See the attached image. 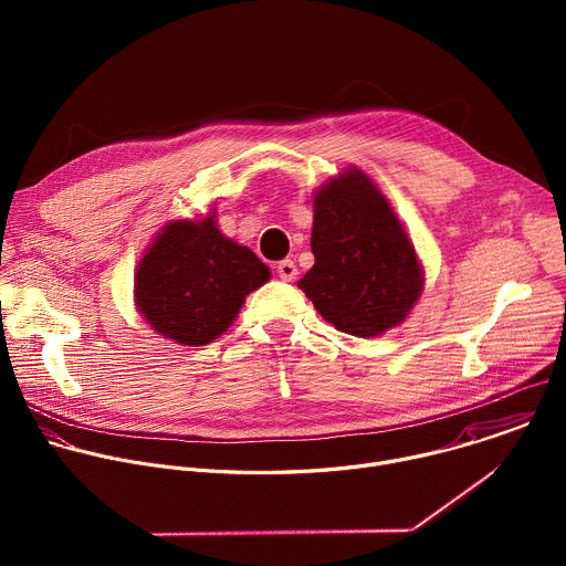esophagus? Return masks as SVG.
<instances>
[{
    "mask_svg": "<svg viewBox=\"0 0 566 566\" xmlns=\"http://www.w3.org/2000/svg\"><path fill=\"white\" fill-rule=\"evenodd\" d=\"M277 275H280L284 282L295 280V275H297V266H295V262H293V260H282V262L277 264Z\"/></svg>",
    "mask_w": 566,
    "mask_h": 566,
    "instance_id": "34e87169",
    "label": "esophagus"
}]
</instances>
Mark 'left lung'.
Returning <instances> with one entry per match:
<instances>
[{"mask_svg":"<svg viewBox=\"0 0 566 566\" xmlns=\"http://www.w3.org/2000/svg\"><path fill=\"white\" fill-rule=\"evenodd\" d=\"M311 251L315 264L297 286L343 334L378 336L400 325L421 295L412 241L360 170L315 195Z\"/></svg>","mask_w":566,"mask_h":566,"instance_id":"8db88e82","label":"left lung"}]
</instances>
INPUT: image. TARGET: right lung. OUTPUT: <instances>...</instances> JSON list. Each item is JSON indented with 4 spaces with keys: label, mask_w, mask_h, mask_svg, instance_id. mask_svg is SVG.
Returning <instances> with one entry per match:
<instances>
[{
    "label": "right lung",
    "mask_w": 566,
    "mask_h": 566,
    "mask_svg": "<svg viewBox=\"0 0 566 566\" xmlns=\"http://www.w3.org/2000/svg\"><path fill=\"white\" fill-rule=\"evenodd\" d=\"M269 277V266L223 237L214 217L172 221L143 255L134 297L160 336L201 347L232 325L247 295Z\"/></svg>",
    "instance_id": "add662e5"
}]
</instances>
